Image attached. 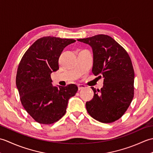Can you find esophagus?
I'll list each match as a JSON object with an SVG mask.
<instances>
[{"label":"esophagus","instance_id":"1","mask_svg":"<svg viewBox=\"0 0 153 153\" xmlns=\"http://www.w3.org/2000/svg\"><path fill=\"white\" fill-rule=\"evenodd\" d=\"M77 87H78V90L79 91H80V90H82V89H84V88H85V85H82V84H79L78 85H77Z\"/></svg>","mask_w":153,"mask_h":153}]
</instances>
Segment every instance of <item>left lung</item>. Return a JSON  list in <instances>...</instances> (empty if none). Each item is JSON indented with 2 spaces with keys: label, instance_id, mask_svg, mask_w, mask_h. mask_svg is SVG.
Masks as SVG:
<instances>
[{
  "label": "left lung",
  "instance_id": "8db88e82",
  "mask_svg": "<svg viewBox=\"0 0 153 153\" xmlns=\"http://www.w3.org/2000/svg\"><path fill=\"white\" fill-rule=\"evenodd\" d=\"M90 45L93 53L92 71L102 75L100 90L91 87L94 96L85 104L89 115L102 123H111L123 115L134 95V70L126 51L106 35L77 39ZM101 77V76H99Z\"/></svg>",
  "mask_w": 153,
  "mask_h": 153
}]
</instances>
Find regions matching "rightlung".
I'll list each match as a JSON object with an SVG mask.
<instances>
[{
    "label": "right lung",
    "mask_w": 153,
    "mask_h": 153,
    "mask_svg": "<svg viewBox=\"0 0 153 153\" xmlns=\"http://www.w3.org/2000/svg\"><path fill=\"white\" fill-rule=\"evenodd\" d=\"M76 42L71 39L43 37L28 48L18 68L16 83L23 106L35 121L51 124L66 112L70 98L78 90L75 84L53 86L51 74L59 69L64 48Z\"/></svg>",
    "instance_id": "right-lung-1"
}]
</instances>
